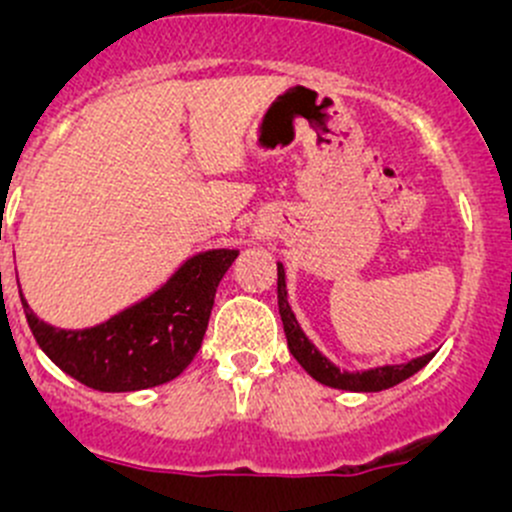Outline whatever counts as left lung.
<instances>
[{"label": "left lung", "mask_w": 512, "mask_h": 512, "mask_svg": "<svg viewBox=\"0 0 512 512\" xmlns=\"http://www.w3.org/2000/svg\"><path fill=\"white\" fill-rule=\"evenodd\" d=\"M277 304H280V317L282 324H285V334H287V347L292 352L294 359L302 364V369L307 371L312 379H317L319 384L332 386V389H342V391H384L391 389V386L401 384L409 376H414L418 369L428 364L433 359V354H423L416 356V359L406 361V364H386V366H376V369H366V371H342L339 366H334L332 361L327 359L312 342L307 339V334L302 332L299 327L297 317H294L292 307L287 302V285H285V267L277 262Z\"/></svg>", "instance_id": "8db88e82"}]
</instances>
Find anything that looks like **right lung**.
Listing matches in <instances>:
<instances>
[{"label": "right lung", "mask_w": 512, "mask_h": 512, "mask_svg": "<svg viewBox=\"0 0 512 512\" xmlns=\"http://www.w3.org/2000/svg\"><path fill=\"white\" fill-rule=\"evenodd\" d=\"M237 255L227 247L198 252L156 292L89 329L51 327L32 312L22 287L19 297L36 344L61 371L96 391H141L183 374L198 354L215 289Z\"/></svg>", "instance_id": "obj_1"}]
</instances>
